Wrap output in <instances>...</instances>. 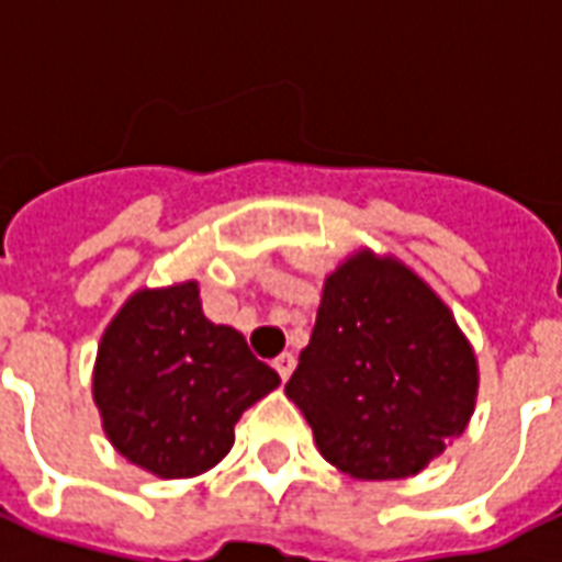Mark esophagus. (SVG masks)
<instances>
[{
    "label": "esophagus",
    "instance_id": "esophagus-1",
    "mask_svg": "<svg viewBox=\"0 0 562 562\" xmlns=\"http://www.w3.org/2000/svg\"><path fill=\"white\" fill-rule=\"evenodd\" d=\"M276 369H278V375H281V381H286V378L293 375V369H295V355H293V351H284V355H278V358H276Z\"/></svg>",
    "mask_w": 562,
    "mask_h": 562
}]
</instances>
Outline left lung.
Returning <instances> with one entry per match:
<instances>
[{"instance_id": "8db88e82", "label": "left lung", "mask_w": 562, "mask_h": 562, "mask_svg": "<svg viewBox=\"0 0 562 562\" xmlns=\"http://www.w3.org/2000/svg\"><path fill=\"white\" fill-rule=\"evenodd\" d=\"M330 467L411 477L467 430L475 351L411 267L360 249L325 278L311 342L284 386Z\"/></svg>"}]
</instances>
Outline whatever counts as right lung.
Masks as SVG:
<instances>
[{"mask_svg":"<svg viewBox=\"0 0 562 562\" xmlns=\"http://www.w3.org/2000/svg\"><path fill=\"white\" fill-rule=\"evenodd\" d=\"M278 384L240 330L204 316L195 281L137 290L104 328L93 367L111 446L167 481L216 467L237 419Z\"/></svg>","mask_w":562,"mask_h":562,"instance_id":"add662e5","label":"right lung"}]
</instances>
